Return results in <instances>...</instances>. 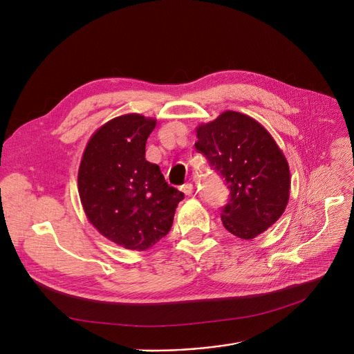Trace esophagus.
<instances>
[{
  "label": "esophagus",
  "instance_id": "34e87169",
  "mask_svg": "<svg viewBox=\"0 0 354 354\" xmlns=\"http://www.w3.org/2000/svg\"><path fill=\"white\" fill-rule=\"evenodd\" d=\"M180 191L185 194V195H192V192H194V185L192 183H185V185H182L180 187Z\"/></svg>",
  "mask_w": 354,
  "mask_h": 354
}]
</instances>
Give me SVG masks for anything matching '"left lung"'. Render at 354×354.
<instances>
[{"label": "left lung", "instance_id": "8db88e82", "mask_svg": "<svg viewBox=\"0 0 354 354\" xmlns=\"http://www.w3.org/2000/svg\"><path fill=\"white\" fill-rule=\"evenodd\" d=\"M196 151L225 179L231 198L222 208L225 230L252 239L278 221L290 199V166L268 130L255 119L227 110L196 127Z\"/></svg>", "mask_w": 354, "mask_h": 354}]
</instances>
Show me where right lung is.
<instances>
[{
	"label": "right lung",
	"mask_w": 354,
	"mask_h": 354,
	"mask_svg": "<svg viewBox=\"0 0 354 354\" xmlns=\"http://www.w3.org/2000/svg\"><path fill=\"white\" fill-rule=\"evenodd\" d=\"M156 119L127 113L100 126L86 145L79 195L90 224L126 250L146 251L171 231L183 194L145 158Z\"/></svg>",
	"instance_id": "right-lung-1"
}]
</instances>
